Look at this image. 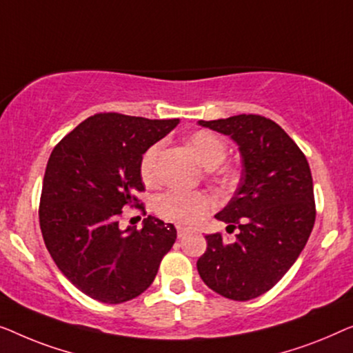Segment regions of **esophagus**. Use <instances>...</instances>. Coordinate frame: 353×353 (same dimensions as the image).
<instances>
[{"mask_svg": "<svg viewBox=\"0 0 353 353\" xmlns=\"http://www.w3.org/2000/svg\"><path fill=\"white\" fill-rule=\"evenodd\" d=\"M188 233H190V230H187V228L183 227H177V236L179 238H185Z\"/></svg>", "mask_w": 353, "mask_h": 353, "instance_id": "34e87169", "label": "esophagus"}]
</instances>
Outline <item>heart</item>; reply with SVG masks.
<instances>
[{
	"label": "heart",
	"instance_id": "b5f03b06",
	"mask_svg": "<svg viewBox=\"0 0 353 353\" xmlns=\"http://www.w3.org/2000/svg\"><path fill=\"white\" fill-rule=\"evenodd\" d=\"M192 150L195 152L203 165L211 168V172L217 179L227 181L233 177L235 170L228 165H219L225 158L227 143L222 137L211 131H198L188 139ZM163 143H153L142 155L141 176L143 182L157 183L160 181V155ZM212 210V200L205 192H188L172 188L161 193L155 201L157 214L168 222L177 225L190 227L196 224L203 216Z\"/></svg>",
	"mask_w": 353,
	"mask_h": 353
}]
</instances>
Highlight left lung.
Wrapping results in <instances>:
<instances>
[{
  "label": "left lung",
  "instance_id": "obj_1",
  "mask_svg": "<svg viewBox=\"0 0 353 353\" xmlns=\"http://www.w3.org/2000/svg\"><path fill=\"white\" fill-rule=\"evenodd\" d=\"M227 134L240 147L243 172L235 195L216 219L238 235H206L196 262L201 280L232 301H250L272 290L304 250L315 224L310 166L297 143L261 115L198 121Z\"/></svg>",
  "mask_w": 353,
  "mask_h": 353
}]
</instances>
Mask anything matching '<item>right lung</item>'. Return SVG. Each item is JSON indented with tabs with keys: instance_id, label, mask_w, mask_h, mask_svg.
<instances>
[{
	"instance_id": "obj_1",
	"label": "right lung",
	"mask_w": 353,
	"mask_h": 353,
	"mask_svg": "<svg viewBox=\"0 0 353 353\" xmlns=\"http://www.w3.org/2000/svg\"><path fill=\"white\" fill-rule=\"evenodd\" d=\"M179 120L97 113L68 132L48 160L39 227L49 254L92 299L121 304L142 294L174 245L172 224L148 216L141 230L120 228L126 208L145 206L141 160Z\"/></svg>"
}]
</instances>
